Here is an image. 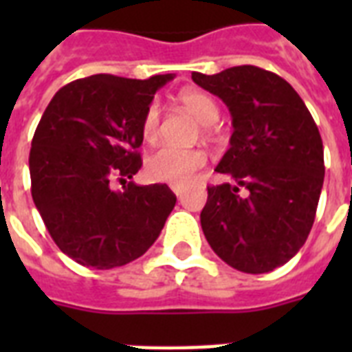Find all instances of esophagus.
Segmentation results:
<instances>
[{"mask_svg": "<svg viewBox=\"0 0 352 352\" xmlns=\"http://www.w3.org/2000/svg\"><path fill=\"white\" fill-rule=\"evenodd\" d=\"M171 192L175 193L177 197H181L182 192H184V188H182V186H171Z\"/></svg>", "mask_w": 352, "mask_h": 352, "instance_id": "esophagus-1", "label": "esophagus"}]
</instances>
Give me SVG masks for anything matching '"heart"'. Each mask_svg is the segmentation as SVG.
Listing matches in <instances>:
<instances>
[{
  "mask_svg": "<svg viewBox=\"0 0 352 352\" xmlns=\"http://www.w3.org/2000/svg\"><path fill=\"white\" fill-rule=\"evenodd\" d=\"M182 106L201 124L210 126L219 118V107L212 96L203 91L188 89L181 95ZM160 120V107L151 102L142 117V137L151 142L157 137ZM206 164V155L201 149H184L166 144L149 155L146 160V175L155 182H168L173 186H184Z\"/></svg>",
  "mask_w": 352,
  "mask_h": 352,
  "instance_id": "b5f03b06",
  "label": "heart"
}]
</instances>
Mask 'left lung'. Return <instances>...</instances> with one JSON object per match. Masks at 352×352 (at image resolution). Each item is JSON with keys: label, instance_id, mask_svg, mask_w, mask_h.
<instances>
[{"label": "left lung", "instance_id": "left-lung-1", "mask_svg": "<svg viewBox=\"0 0 352 352\" xmlns=\"http://www.w3.org/2000/svg\"><path fill=\"white\" fill-rule=\"evenodd\" d=\"M192 80L225 102L230 148L215 168L234 181L208 186L201 226L212 250L235 270L265 274L300 252L323 186V144L294 87L256 65Z\"/></svg>", "mask_w": 352, "mask_h": 352}]
</instances>
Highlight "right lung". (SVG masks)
Wrapping results in <instances>:
<instances>
[{
	"label": "right lung",
	"instance_id": "obj_1",
	"mask_svg": "<svg viewBox=\"0 0 352 352\" xmlns=\"http://www.w3.org/2000/svg\"><path fill=\"white\" fill-rule=\"evenodd\" d=\"M173 78L74 80L52 96L36 127L29 155L32 199L58 248L84 267L107 270L135 261L175 206L166 184L111 188L113 178L127 182L140 170L144 113Z\"/></svg>",
	"mask_w": 352,
	"mask_h": 352
}]
</instances>
